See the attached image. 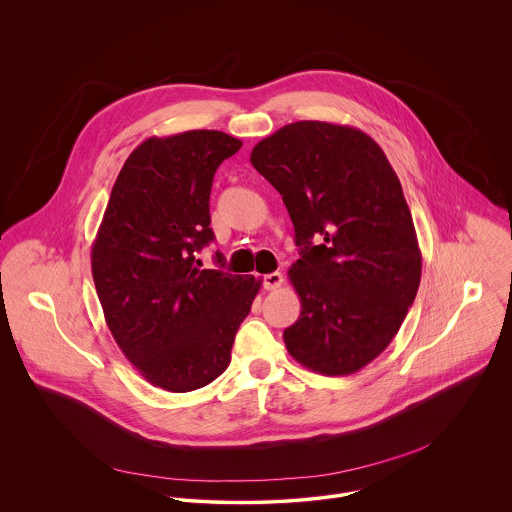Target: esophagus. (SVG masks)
I'll return each mask as SVG.
<instances>
[{
  "label": "esophagus",
  "instance_id": "34e87169",
  "mask_svg": "<svg viewBox=\"0 0 512 512\" xmlns=\"http://www.w3.org/2000/svg\"><path fill=\"white\" fill-rule=\"evenodd\" d=\"M284 284V276L280 272H272V274H266L264 276V288L266 290H276Z\"/></svg>",
  "mask_w": 512,
  "mask_h": 512
}]
</instances>
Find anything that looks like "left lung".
Wrapping results in <instances>:
<instances>
[{
    "mask_svg": "<svg viewBox=\"0 0 512 512\" xmlns=\"http://www.w3.org/2000/svg\"><path fill=\"white\" fill-rule=\"evenodd\" d=\"M250 161L282 195L299 260L301 299L284 341L299 365L343 376L394 339L422 278V254L402 185L365 132L303 120L258 142Z\"/></svg>",
    "mask_w": 512,
    "mask_h": 512,
    "instance_id": "1",
    "label": "left lung"
}]
</instances>
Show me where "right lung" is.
<instances>
[{"mask_svg": "<svg viewBox=\"0 0 512 512\" xmlns=\"http://www.w3.org/2000/svg\"><path fill=\"white\" fill-rule=\"evenodd\" d=\"M240 146L219 130L149 138L126 159L92 244V278L114 341L147 382L169 392L203 388L226 370L262 286L254 276L201 270L197 260L215 240V171Z\"/></svg>", "mask_w": 512, "mask_h": 512, "instance_id": "obj_1", "label": "right lung"}]
</instances>
